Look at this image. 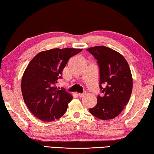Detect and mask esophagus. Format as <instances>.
Returning a JSON list of instances; mask_svg holds the SVG:
<instances>
[{"label": "esophagus", "mask_w": 154, "mask_h": 154, "mask_svg": "<svg viewBox=\"0 0 154 154\" xmlns=\"http://www.w3.org/2000/svg\"><path fill=\"white\" fill-rule=\"evenodd\" d=\"M85 94H86V93L85 92H83V93H79L78 94V95H79V97H83Z\"/></svg>", "instance_id": "obj_1"}]
</instances>
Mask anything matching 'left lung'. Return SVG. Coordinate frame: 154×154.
I'll return each instance as SVG.
<instances>
[{
  "label": "left lung",
  "instance_id": "1",
  "mask_svg": "<svg viewBox=\"0 0 154 154\" xmlns=\"http://www.w3.org/2000/svg\"><path fill=\"white\" fill-rule=\"evenodd\" d=\"M87 51L97 60L99 87L104 94L103 96H98L97 104L89 111L103 120L113 119L120 114L131 96L132 77L129 65L122 54L107 47L96 46Z\"/></svg>",
  "mask_w": 154,
  "mask_h": 154
}]
</instances>
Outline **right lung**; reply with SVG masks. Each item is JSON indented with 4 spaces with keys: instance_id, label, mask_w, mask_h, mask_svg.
Returning a JSON list of instances; mask_svg holds the SVG:
<instances>
[{
    "instance_id": "add662e5",
    "label": "right lung",
    "mask_w": 154,
    "mask_h": 154,
    "mask_svg": "<svg viewBox=\"0 0 154 154\" xmlns=\"http://www.w3.org/2000/svg\"><path fill=\"white\" fill-rule=\"evenodd\" d=\"M82 49H52L36 54L23 75L21 88L31 113L43 122L58 119L66 111L71 94L56 86L68 61Z\"/></svg>"
}]
</instances>
